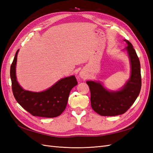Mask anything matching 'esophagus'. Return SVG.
<instances>
[{"mask_svg": "<svg viewBox=\"0 0 153 153\" xmlns=\"http://www.w3.org/2000/svg\"><path fill=\"white\" fill-rule=\"evenodd\" d=\"M86 76H87L86 74H85V73L83 71H82L80 72V76L81 78H85Z\"/></svg>", "mask_w": 153, "mask_h": 153, "instance_id": "esophagus-1", "label": "esophagus"}]
</instances>
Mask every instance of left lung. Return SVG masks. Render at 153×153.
I'll return each mask as SVG.
<instances>
[{
    "instance_id": "left-lung-1",
    "label": "left lung",
    "mask_w": 153,
    "mask_h": 153,
    "mask_svg": "<svg viewBox=\"0 0 153 153\" xmlns=\"http://www.w3.org/2000/svg\"><path fill=\"white\" fill-rule=\"evenodd\" d=\"M128 46L124 50L130 59L131 72L129 79L118 91L108 90L99 81H87L91 93V106L102 116H114L125 113L138 97L141 87V67L132 45L124 39Z\"/></svg>"
}]
</instances>
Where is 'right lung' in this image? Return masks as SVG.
Listing matches in <instances>:
<instances>
[{
	"instance_id": "obj_1",
	"label": "right lung",
	"mask_w": 153,
	"mask_h": 153,
	"mask_svg": "<svg viewBox=\"0 0 153 153\" xmlns=\"http://www.w3.org/2000/svg\"><path fill=\"white\" fill-rule=\"evenodd\" d=\"M19 50L10 68L12 91L17 102L33 116L52 118L59 116L65 109L70 91L77 85L74 76L56 82L47 90L33 92L25 90L19 84L16 77V64Z\"/></svg>"
}]
</instances>
